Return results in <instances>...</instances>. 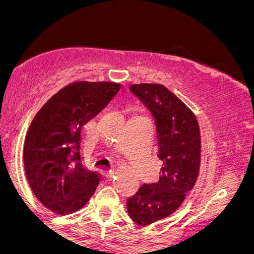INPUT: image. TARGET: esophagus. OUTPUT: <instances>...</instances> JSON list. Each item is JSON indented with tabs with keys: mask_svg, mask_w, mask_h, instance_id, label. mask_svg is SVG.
I'll return each mask as SVG.
<instances>
[{
	"mask_svg": "<svg viewBox=\"0 0 254 254\" xmlns=\"http://www.w3.org/2000/svg\"><path fill=\"white\" fill-rule=\"evenodd\" d=\"M113 176H115V171H112V170L107 171L106 173H105V177H106L107 179H111V178H112Z\"/></svg>",
	"mask_w": 254,
	"mask_h": 254,
	"instance_id": "34e87169",
	"label": "esophagus"
}]
</instances>
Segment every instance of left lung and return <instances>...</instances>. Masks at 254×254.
Wrapping results in <instances>:
<instances>
[{
  "label": "left lung",
  "instance_id": "left-lung-1",
  "mask_svg": "<svg viewBox=\"0 0 254 254\" xmlns=\"http://www.w3.org/2000/svg\"><path fill=\"white\" fill-rule=\"evenodd\" d=\"M130 90L155 118L157 155L162 161L159 182L143 184L127 200L133 222L145 227L173 214L196 184L200 131L194 113L162 84H132Z\"/></svg>",
  "mask_w": 254,
  "mask_h": 254
}]
</instances>
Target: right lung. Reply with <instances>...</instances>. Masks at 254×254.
Listing matches in <instances>:
<instances>
[{
    "label": "right lung",
    "instance_id": "1",
    "mask_svg": "<svg viewBox=\"0 0 254 254\" xmlns=\"http://www.w3.org/2000/svg\"><path fill=\"white\" fill-rule=\"evenodd\" d=\"M121 87L105 81L72 82L52 95L32 121L24 145L26 177L36 197L51 211L71 214L94 194L100 176L83 165V127Z\"/></svg>",
    "mask_w": 254,
    "mask_h": 254
}]
</instances>
